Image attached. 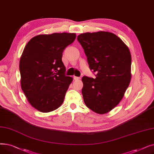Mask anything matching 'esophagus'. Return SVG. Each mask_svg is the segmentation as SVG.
I'll return each instance as SVG.
<instances>
[{"instance_id":"esophagus-1","label":"esophagus","mask_w":154,"mask_h":154,"mask_svg":"<svg viewBox=\"0 0 154 154\" xmlns=\"http://www.w3.org/2000/svg\"><path fill=\"white\" fill-rule=\"evenodd\" d=\"M74 80H80V77H75V76H74Z\"/></svg>"}]
</instances>
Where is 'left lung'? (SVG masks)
I'll return each mask as SVG.
<instances>
[{"label": "left lung", "instance_id": "8db88e82", "mask_svg": "<svg viewBox=\"0 0 154 154\" xmlns=\"http://www.w3.org/2000/svg\"><path fill=\"white\" fill-rule=\"evenodd\" d=\"M96 78L84 76L82 89L86 106L99 114L115 108L131 80V54L128 47L109 32H86L77 36Z\"/></svg>", "mask_w": 154, "mask_h": 154}]
</instances>
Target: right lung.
Wrapping results in <instances>:
<instances>
[{
  "label": "right lung",
  "mask_w": 154,
  "mask_h": 154,
  "mask_svg": "<svg viewBox=\"0 0 154 154\" xmlns=\"http://www.w3.org/2000/svg\"><path fill=\"white\" fill-rule=\"evenodd\" d=\"M74 33L40 34L32 38L20 57L22 90L31 106L46 113L58 109L72 82L66 76L63 50L74 41Z\"/></svg>",
  "instance_id": "right-lung-1"
}]
</instances>
